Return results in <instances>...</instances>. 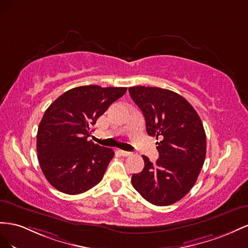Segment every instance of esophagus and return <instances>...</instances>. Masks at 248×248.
Listing matches in <instances>:
<instances>
[{
    "instance_id": "34e87169",
    "label": "esophagus",
    "mask_w": 248,
    "mask_h": 248,
    "mask_svg": "<svg viewBox=\"0 0 248 248\" xmlns=\"http://www.w3.org/2000/svg\"><path fill=\"white\" fill-rule=\"evenodd\" d=\"M119 154L124 155V157H130V155H132L131 152H125V151H119Z\"/></svg>"
}]
</instances>
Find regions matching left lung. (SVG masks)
Instances as JSON below:
<instances>
[{
    "instance_id": "obj_1",
    "label": "left lung",
    "mask_w": 248,
    "mask_h": 248,
    "mask_svg": "<svg viewBox=\"0 0 248 248\" xmlns=\"http://www.w3.org/2000/svg\"><path fill=\"white\" fill-rule=\"evenodd\" d=\"M132 100L142 111L146 132L160 138L159 159L142 155L144 168L132 175V185L155 206H169L194 186L206 158L207 141L202 120L182 95L159 87H130Z\"/></svg>"
}]
</instances>
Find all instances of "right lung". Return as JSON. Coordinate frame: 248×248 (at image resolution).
<instances>
[{"label": "right lung", "mask_w": 248, "mask_h": 248, "mask_svg": "<svg viewBox=\"0 0 248 248\" xmlns=\"http://www.w3.org/2000/svg\"><path fill=\"white\" fill-rule=\"evenodd\" d=\"M125 91L97 85L76 87L45 112L37 132V157L46 179L60 192L81 194L103 179L114 152L87 138L97 118Z\"/></svg>", "instance_id": "obj_1"}]
</instances>
